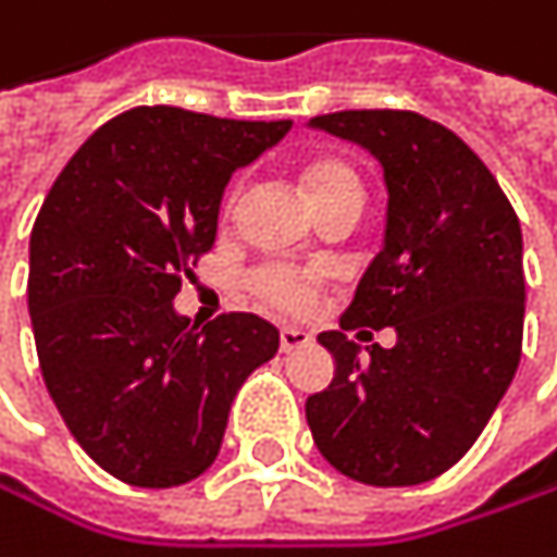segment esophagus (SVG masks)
<instances>
[{
	"label": "esophagus",
	"instance_id": "obj_1",
	"mask_svg": "<svg viewBox=\"0 0 557 557\" xmlns=\"http://www.w3.org/2000/svg\"><path fill=\"white\" fill-rule=\"evenodd\" d=\"M310 343H313V336L307 330H300V326H284L281 330V352H294V349H304Z\"/></svg>",
	"mask_w": 557,
	"mask_h": 557
}]
</instances>
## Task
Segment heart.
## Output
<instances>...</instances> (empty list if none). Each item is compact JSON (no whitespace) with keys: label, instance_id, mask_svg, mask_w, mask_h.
I'll return each mask as SVG.
<instances>
[{"label":"heart","instance_id":"b5f03b06","mask_svg":"<svg viewBox=\"0 0 557 557\" xmlns=\"http://www.w3.org/2000/svg\"><path fill=\"white\" fill-rule=\"evenodd\" d=\"M304 185L313 198V205L333 198V195H346V191H356L362 195V182L359 175L346 165V162H336V159H323V162H313L307 172H304ZM253 287L257 294L273 304V307H284V310H307L313 304V290H317V273L313 270H300V267H290V263H270L263 270L253 273Z\"/></svg>","mask_w":557,"mask_h":557}]
</instances>
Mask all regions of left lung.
<instances>
[{
    "mask_svg": "<svg viewBox=\"0 0 557 557\" xmlns=\"http://www.w3.org/2000/svg\"><path fill=\"white\" fill-rule=\"evenodd\" d=\"M310 126L382 162L385 237L343 330L395 326L398 343L362 356L346 333H323L336 375L307 398V421L343 476L418 486L473 447L512 385L525 320L522 227L483 159L421 113L343 110Z\"/></svg>",
    "mask_w": 557,
    "mask_h": 557,
    "instance_id": "left-lung-1",
    "label": "left lung"
}]
</instances>
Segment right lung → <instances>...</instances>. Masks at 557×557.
I'll return each instance as SVG.
<instances>
[{
	"instance_id": "right-lung-1",
	"label": "right lung",
	"mask_w": 557,
	"mask_h": 557,
	"mask_svg": "<svg viewBox=\"0 0 557 557\" xmlns=\"http://www.w3.org/2000/svg\"><path fill=\"white\" fill-rule=\"evenodd\" d=\"M290 120L136 107L103 123L54 178L28 244V317L54 408L110 476L169 490L201 476L244 379L281 346L267 320L175 313L211 250L227 178Z\"/></svg>"
}]
</instances>
